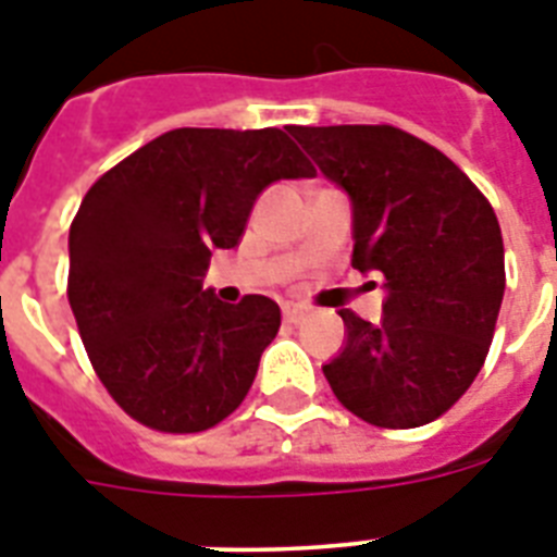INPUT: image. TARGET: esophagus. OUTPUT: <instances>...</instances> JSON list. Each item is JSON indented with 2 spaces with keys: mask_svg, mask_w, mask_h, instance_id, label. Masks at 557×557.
<instances>
[{
  "mask_svg": "<svg viewBox=\"0 0 557 557\" xmlns=\"http://www.w3.org/2000/svg\"><path fill=\"white\" fill-rule=\"evenodd\" d=\"M283 321L300 323V321H304V309H300L297 304H286V306H283Z\"/></svg>",
  "mask_w": 557,
  "mask_h": 557,
  "instance_id": "esophagus-1",
  "label": "esophagus"
}]
</instances>
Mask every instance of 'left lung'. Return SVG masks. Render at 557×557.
<instances>
[{
    "mask_svg": "<svg viewBox=\"0 0 557 557\" xmlns=\"http://www.w3.org/2000/svg\"><path fill=\"white\" fill-rule=\"evenodd\" d=\"M352 199V269L387 288L379 323L344 309L347 347L323 367L332 393L375 428H419L471 387L506 292L500 222L480 187L389 124L292 126Z\"/></svg>",
    "mask_w": 557,
    "mask_h": 557,
    "instance_id": "1",
    "label": "left lung"
}]
</instances>
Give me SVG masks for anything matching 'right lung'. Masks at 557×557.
<instances>
[{"instance_id":"obj_1","label":"right lung","mask_w":557,"mask_h":557,"mask_svg":"<svg viewBox=\"0 0 557 557\" xmlns=\"http://www.w3.org/2000/svg\"><path fill=\"white\" fill-rule=\"evenodd\" d=\"M277 126L170 129L107 170L69 231V306L107 393L135 422L199 433L243 405L280 330L271 297L201 292L213 248H234L253 199L312 178Z\"/></svg>"}]
</instances>
